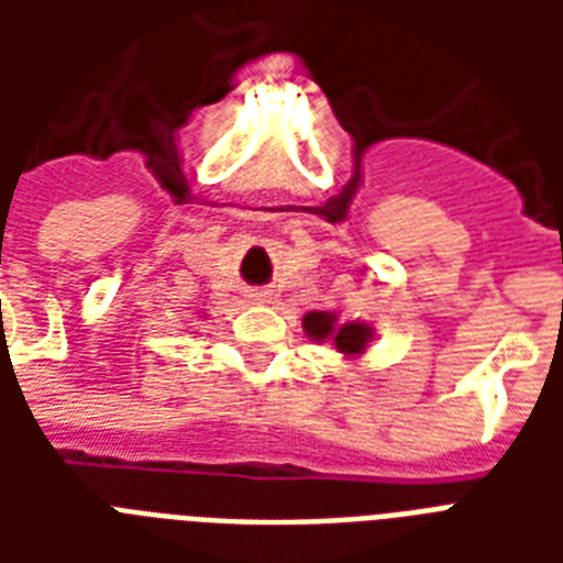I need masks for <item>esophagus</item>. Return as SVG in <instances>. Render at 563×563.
I'll return each mask as SVG.
<instances>
[{"mask_svg":"<svg viewBox=\"0 0 563 563\" xmlns=\"http://www.w3.org/2000/svg\"><path fill=\"white\" fill-rule=\"evenodd\" d=\"M268 295H272L268 289H251V291H247V298L254 300V303H265V300H268Z\"/></svg>","mask_w":563,"mask_h":563,"instance_id":"obj_1","label":"esophagus"}]
</instances>
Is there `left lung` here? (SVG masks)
I'll use <instances>...</instances> for the list:
<instances>
[{
  "label": "left lung",
  "instance_id": "obj_1",
  "mask_svg": "<svg viewBox=\"0 0 563 563\" xmlns=\"http://www.w3.org/2000/svg\"><path fill=\"white\" fill-rule=\"evenodd\" d=\"M303 333L318 344H335V351L351 356V353L365 351L374 330L368 324H360V321H339L333 312H307L303 316Z\"/></svg>",
  "mask_w": 563,
  "mask_h": 563
}]
</instances>
